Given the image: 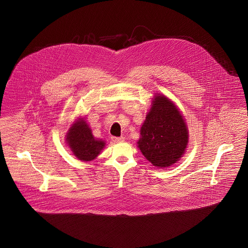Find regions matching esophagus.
Instances as JSON below:
<instances>
[{"label": "esophagus", "instance_id": "esophagus-1", "mask_svg": "<svg viewBox=\"0 0 248 248\" xmlns=\"http://www.w3.org/2000/svg\"><path fill=\"white\" fill-rule=\"evenodd\" d=\"M111 140L114 142L124 141V137H112Z\"/></svg>", "mask_w": 248, "mask_h": 248}]
</instances>
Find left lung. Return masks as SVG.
Returning <instances> with one entry per match:
<instances>
[{"label":"left lung","mask_w":248,"mask_h":248,"mask_svg":"<svg viewBox=\"0 0 248 248\" xmlns=\"http://www.w3.org/2000/svg\"><path fill=\"white\" fill-rule=\"evenodd\" d=\"M138 141L142 154L156 167L175 164L188 143V130L176 106L164 95L155 96Z\"/></svg>","instance_id":"left-lung-1"}]
</instances>
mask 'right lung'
Instances as JSON below:
<instances>
[{
  "label": "right lung",
  "instance_id": "1",
  "mask_svg": "<svg viewBox=\"0 0 248 248\" xmlns=\"http://www.w3.org/2000/svg\"><path fill=\"white\" fill-rule=\"evenodd\" d=\"M67 141L73 154L84 162L94 160L105 146V142L94 140L83 120L76 122L68 131Z\"/></svg>",
  "mask_w": 248,
  "mask_h": 248
}]
</instances>
